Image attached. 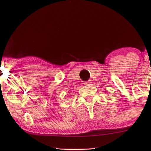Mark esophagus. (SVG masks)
<instances>
[{"label":"esophagus","instance_id":"obj_1","mask_svg":"<svg viewBox=\"0 0 151 151\" xmlns=\"http://www.w3.org/2000/svg\"><path fill=\"white\" fill-rule=\"evenodd\" d=\"M84 85L86 86H89L90 84H91V80H88V81L84 82Z\"/></svg>","mask_w":151,"mask_h":151}]
</instances>
